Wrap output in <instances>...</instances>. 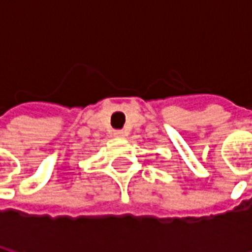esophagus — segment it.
<instances>
[{
  "mask_svg": "<svg viewBox=\"0 0 252 252\" xmlns=\"http://www.w3.org/2000/svg\"><path fill=\"white\" fill-rule=\"evenodd\" d=\"M113 136L117 137V139H123V137L126 136V132L121 131V129H117V131L113 132Z\"/></svg>",
  "mask_w": 252,
  "mask_h": 252,
  "instance_id": "obj_1",
  "label": "esophagus"
}]
</instances>
